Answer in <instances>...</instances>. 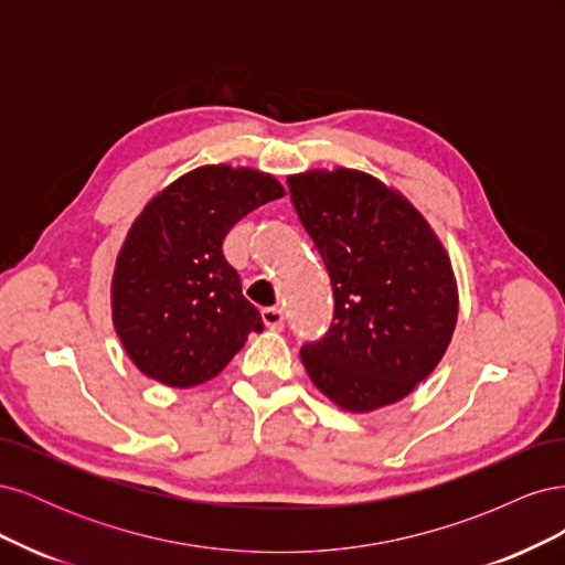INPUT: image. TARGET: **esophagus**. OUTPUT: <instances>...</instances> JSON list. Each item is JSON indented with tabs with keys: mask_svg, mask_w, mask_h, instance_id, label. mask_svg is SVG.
I'll list each match as a JSON object with an SVG mask.
<instances>
[{
	"mask_svg": "<svg viewBox=\"0 0 565 565\" xmlns=\"http://www.w3.org/2000/svg\"><path fill=\"white\" fill-rule=\"evenodd\" d=\"M262 320L268 330H282L285 328V313L280 309H264Z\"/></svg>",
	"mask_w": 565,
	"mask_h": 565,
	"instance_id": "34e87169",
	"label": "esophagus"
}]
</instances>
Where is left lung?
<instances>
[{"label": "left lung", "mask_w": 565, "mask_h": 565, "mask_svg": "<svg viewBox=\"0 0 565 565\" xmlns=\"http://www.w3.org/2000/svg\"><path fill=\"white\" fill-rule=\"evenodd\" d=\"M301 226L330 273V330L301 347L311 382L351 413L405 398L446 353L457 285L424 216L355 169L287 179Z\"/></svg>", "instance_id": "8db88e82"}]
</instances>
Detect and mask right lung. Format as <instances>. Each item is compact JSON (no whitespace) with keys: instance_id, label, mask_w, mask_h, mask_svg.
Instances as JSON below:
<instances>
[{"instance_id":"obj_1","label":"right lung","mask_w":565,"mask_h":565,"mask_svg":"<svg viewBox=\"0 0 565 565\" xmlns=\"http://www.w3.org/2000/svg\"><path fill=\"white\" fill-rule=\"evenodd\" d=\"M282 185L254 169L200 167L152 198L117 256L113 322L146 377L188 388L207 382L262 332L224 256L226 233Z\"/></svg>"}]
</instances>
